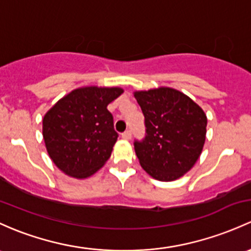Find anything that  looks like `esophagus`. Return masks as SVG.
<instances>
[{
	"instance_id": "1",
	"label": "esophagus",
	"mask_w": 251,
	"mask_h": 251,
	"mask_svg": "<svg viewBox=\"0 0 251 251\" xmlns=\"http://www.w3.org/2000/svg\"><path fill=\"white\" fill-rule=\"evenodd\" d=\"M121 137H123L124 139H126V141H128V139L131 138V131H130V130L125 131V132L121 134Z\"/></svg>"
}]
</instances>
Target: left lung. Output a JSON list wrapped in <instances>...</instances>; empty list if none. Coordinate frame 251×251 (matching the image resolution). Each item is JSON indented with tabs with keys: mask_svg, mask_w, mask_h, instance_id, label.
Wrapping results in <instances>:
<instances>
[{
	"mask_svg": "<svg viewBox=\"0 0 251 251\" xmlns=\"http://www.w3.org/2000/svg\"><path fill=\"white\" fill-rule=\"evenodd\" d=\"M146 124V137L134 141L143 170L160 181L189 172L201 155L207 117L199 104L171 88L134 92Z\"/></svg>",
	"mask_w": 251,
	"mask_h": 251,
	"instance_id": "obj_1",
	"label": "left lung"
}]
</instances>
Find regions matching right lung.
<instances>
[{
	"instance_id": "obj_1",
	"label": "right lung",
	"mask_w": 251,
	"mask_h": 251,
	"mask_svg": "<svg viewBox=\"0 0 251 251\" xmlns=\"http://www.w3.org/2000/svg\"><path fill=\"white\" fill-rule=\"evenodd\" d=\"M123 92L120 88H79L47 112L44 143L50 159L63 173L88 178L109 159L119 134L107 105Z\"/></svg>"
}]
</instances>
